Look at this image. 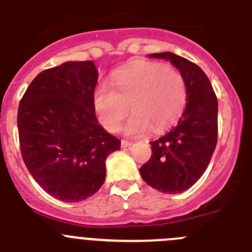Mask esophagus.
I'll use <instances>...</instances> for the list:
<instances>
[{"instance_id":"obj_1","label":"esophagus","mask_w":252,"mask_h":252,"mask_svg":"<svg viewBox=\"0 0 252 252\" xmlns=\"http://www.w3.org/2000/svg\"><path fill=\"white\" fill-rule=\"evenodd\" d=\"M132 145V142L128 141V140H122L121 141V146L122 148H128V146Z\"/></svg>"}]
</instances>
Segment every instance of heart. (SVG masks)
Masks as SVG:
<instances>
[{"label":"heart","instance_id":"1","mask_svg":"<svg viewBox=\"0 0 252 252\" xmlns=\"http://www.w3.org/2000/svg\"><path fill=\"white\" fill-rule=\"evenodd\" d=\"M113 90L101 84L93 106L106 130L115 132L128 111L135 112L126 125L128 135H142L151 127L160 131L182 115L187 102V84L182 73L158 62L140 60L116 73Z\"/></svg>","mask_w":252,"mask_h":252}]
</instances>
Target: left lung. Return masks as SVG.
<instances>
[{"instance_id": "1", "label": "left lung", "mask_w": 252, "mask_h": 252, "mask_svg": "<svg viewBox=\"0 0 252 252\" xmlns=\"http://www.w3.org/2000/svg\"><path fill=\"white\" fill-rule=\"evenodd\" d=\"M151 58L169 59L187 84V106L178 124L151 141V158L140 168L142 179L162 193H182L203 175L217 145L218 103L206 73L173 53Z\"/></svg>"}]
</instances>
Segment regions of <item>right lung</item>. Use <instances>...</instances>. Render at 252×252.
<instances>
[{"instance_id": "1", "label": "right lung", "mask_w": 252, "mask_h": 252, "mask_svg": "<svg viewBox=\"0 0 252 252\" xmlns=\"http://www.w3.org/2000/svg\"><path fill=\"white\" fill-rule=\"evenodd\" d=\"M97 81L93 62H66L37 74L20 101L22 159L36 183L59 201L94 194L106 179L107 157L121 146L95 119Z\"/></svg>"}]
</instances>
